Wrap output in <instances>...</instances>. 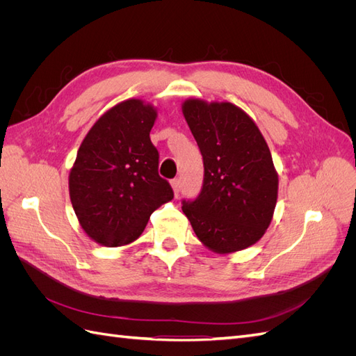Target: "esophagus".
Instances as JSON below:
<instances>
[{"mask_svg": "<svg viewBox=\"0 0 356 356\" xmlns=\"http://www.w3.org/2000/svg\"><path fill=\"white\" fill-rule=\"evenodd\" d=\"M170 186H172V190H174V195L178 196L179 191H181V181L179 179H174V181L170 182Z\"/></svg>", "mask_w": 356, "mask_h": 356, "instance_id": "34e87169", "label": "esophagus"}]
</instances>
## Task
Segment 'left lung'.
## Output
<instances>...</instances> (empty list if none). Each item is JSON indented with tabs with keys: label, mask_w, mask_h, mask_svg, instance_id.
<instances>
[{
	"label": "left lung",
	"mask_w": 356,
	"mask_h": 356,
	"mask_svg": "<svg viewBox=\"0 0 356 356\" xmlns=\"http://www.w3.org/2000/svg\"><path fill=\"white\" fill-rule=\"evenodd\" d=\"M181 108L204 166L200 195L184 200L182 212L208 250L242 251L263 238L273 218L279 178L270 149L238 105L190 98Z\"/></svg>",
	"instance_id": "8db88e82"
}]
</instances>
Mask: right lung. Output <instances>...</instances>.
Instances as JSON below:
<instances>
[{
	"label": "right lung",
	"mask_w": 356,
	"mask_h": 356,
	"mask_svg": "<svg viewBox=\"0 0 356 356\" xmlns=\"http://www.w3.org/2000/svg\"><path fill=\"white\" fill-rule=\"evenodd\" d=\"M157 108L132 98L105 111L77 152L70 170V199L84 233L102 246H124L143 234L157 208L174 199L159 175L149 139Z\"/></svg>",
	"instance_id": "add662e5"
}]
</instances>
